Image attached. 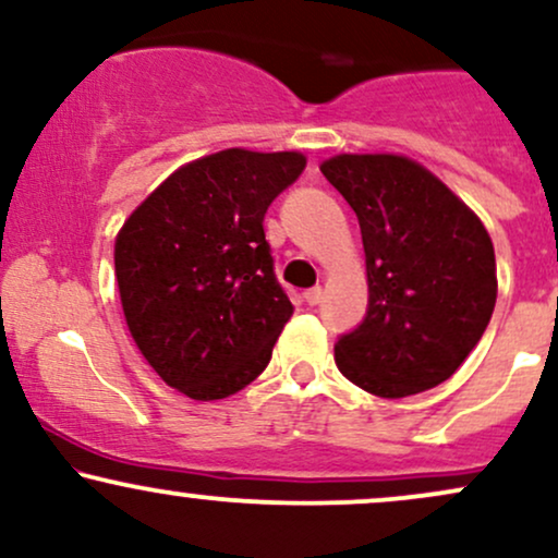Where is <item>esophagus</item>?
Masks as SVG:
<instances>
[{"label":"esophagus","instance_id":"1","mask_svg":"<svg viewBox=\"0 0 558 558\" xmlns=\"http://www.w3.org/2000/svg\"><path fill=\"white\" fill-rule=\"evenodd\" d=\"M304 301L310 306H317L319 301H323V288L317 286V288H310V291H304Z\"/></svg>","mask_w":558,"mask_h":558}]
</instances>
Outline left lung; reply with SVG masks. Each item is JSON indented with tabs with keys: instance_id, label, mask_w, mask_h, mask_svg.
<instances>
[{
	"instance_id": "8db88e82",
	"label": "left lung",
	"mask_w": 558,
	"mask_h": 558,
	"mask_svg": "<svg viewBox=\"0 0 558 558\" xmlns=\"http://www.w3.org/2000/svg\"><path fill=\"white\" fill-rule=\"evenodd\" d=\"M362 228L369 306L336 343L354 386L403 399L448 380L496 306L493 241L483 220L403 155H336L319 165Z\"/></svg>"
}]
</instances>
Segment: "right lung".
I'll return each instance as SVG.
<instances>
[{
	"label": "right lung",
	"instance_id": "right-lung-1",
	"mask_svg": "<svg viewBox=\"0 0 558 558\" xmlns=\"http://www.w3.org/2000/svg\"><path fill=\"white\" fill-rule=\"evenodd\" d=\"M304 168L301 151H215L165 178L118 230L128 330L189 399H228L270 362L293 304L275 280L262 220Z\"/></svg>",
	"mask_w": 558,
	"mask_h": 558
}]
</instances>
